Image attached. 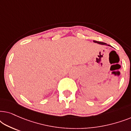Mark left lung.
<instances>
[{
  "label": "left lung",
  "mask_w": 131,
  "mask_h": 131,
  "mask_svg": "<svg viewBox=\"0 0 131 131\" xmlns=\"http://www.w3.org/2000/svg\"><path fill=\"white\" fill-rule=\"evenodd\" d=\"M93 42H94V43H98V44H100V45H105V46H111L110 45H107V43H104V42H98V41H95V40H93ZM111 47H112V46H111Z\"/></svg>",
  "instance_id": "1"
}]
</instances>
